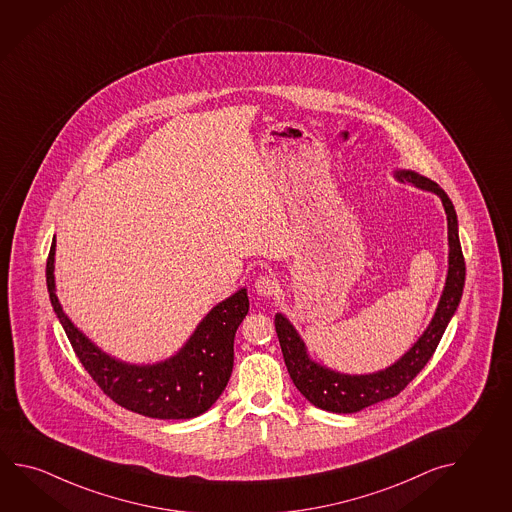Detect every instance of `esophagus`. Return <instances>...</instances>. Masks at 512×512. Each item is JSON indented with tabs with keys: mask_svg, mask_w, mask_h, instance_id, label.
<instances>
[{
	"mask_svg": "<svg viewBox=\"0 0 512 512\" xmlns=\"http://www.w3.org/2000/svg\"><path fill=\"white\" fill-rule=\"evenodd\" d=\"M253 288L261 297H272V295L279 292V281L270 273H262V275L255 279Z\"/></svg>",
	"mask_w": 512,
	"mask_h": 512,
	"instance_id": "1",
	"label": "esophagus"
}]
</instances>
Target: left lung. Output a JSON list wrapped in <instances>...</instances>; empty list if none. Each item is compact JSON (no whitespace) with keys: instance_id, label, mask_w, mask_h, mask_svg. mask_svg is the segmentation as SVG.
<instances>
[{"instance_id":"8db88e82","label":"left lung","mask_w":512,"mask_h":512,"mask_svg":"<svg viewBox=\"0 0 512 512\" xmlns=\"http://www.w3.org/2000/svg\"><path fill=\"white\" fill-rule=\"evenodd\" d=\"M394 177L399 182H410L416 188L436 193L443 202L449 224V273L443 295L427 330L414 346L394 365L379 370L376 374H339L312 361L306 352L303 339L299 337L293 324L282 313L275 315V330L293 385L297 386V390L312 405L335 414H354L370 405H376L379 401L397 396L401 390H405V386L418 376L430 361L432 354L436 352L439 341L445 334V328L458 308L465 286V259L459 244L458 217L447 193L430 178L410 169H397L394 171Z\"/></svg>"}]
</instances>
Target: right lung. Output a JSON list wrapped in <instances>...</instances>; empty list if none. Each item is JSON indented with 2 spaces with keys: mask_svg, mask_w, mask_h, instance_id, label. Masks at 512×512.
Here are the masks:
<instances>
[{
  "mask_svg": "<svg viewBox=\"0 0 512 512\" xmlns=\"http://www.w3.org/2000/svg\"><path fill=\"white\" fill-rule=\"evenodd\" d=\"M54 251L47 259V290L56 317L94 383L120 407L155 419H191L219 399L233 370L235 332L250 310L246 288L217 304L177 354L155 365H129L104 354L63 313L54 286Z\"/></svg>",
  "mask_w": 512,
  "mask_h": 512,
  "instance_id": "add662e5",
  "label": "right lung"
}]
</instances>
